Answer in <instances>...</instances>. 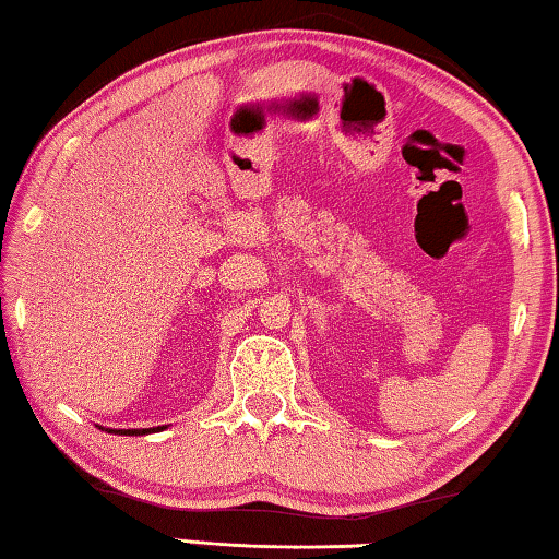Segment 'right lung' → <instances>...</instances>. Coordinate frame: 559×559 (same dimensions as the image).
<instances>
[{
	"label": "right lung",
	"instance_id": "add662e5",
	"mask_svg": "<svg viewBox=\"0 0 559 559\" xmlns=\"http://www.w3.org/2000/svg\"><path fill=\"white\" fill-rule=\"evenodd\" d=\"M157 429H160V427H157ZM118 431L124 437H140V435H147V431H155V429H118Z\"/></svg>",
	"mask_w": 559,
	"mask_h": 559
}]
</instances>
